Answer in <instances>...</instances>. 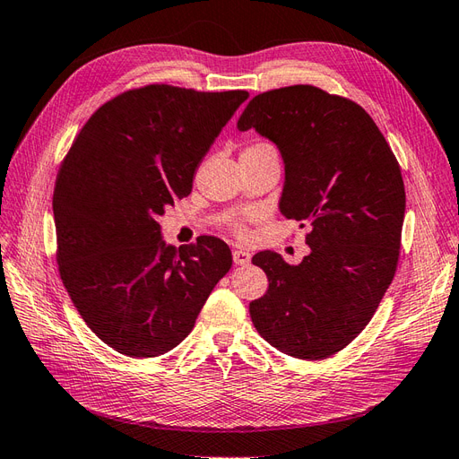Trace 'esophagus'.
Here are the masks:
<instances>
[{"label": "esophagus", "instance_id": "1", "mask_svg": "<svg viewBox=\"0 0 459 459\" xmlns=\"http://www.w3.org/2000/svg\"><path fill=\"white\" fill-rule=\"evenodd\" d=\"M233 263L238 266H247L251 263V253H247L243 249H235L233 251Z\"/></svg>", "mask_w": 459, "mask_h": 459}]
</instances>
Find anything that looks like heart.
<instances>
[{
    "label": "heart",
    "mask_w": 459,
    "mask_h": 459,
    "mask_svg": "<svg viewBox=\"0 0 459 459\" xmlns=\"http://www.w3.org/2000/svg\"><path fill=\"white\" fill-rule=\"evenodd\" d=\"M266 148H272L270 144H266V143H253V144H249L245 148V151H266ZM243 151V152H245ZM231 228H233V231L235 233H239V235H243L245 233V228H243V224L239 220H233V224H231Z\"/></svg>",
    "instance_id": "b5f03b06"
}]
</instances>
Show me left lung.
I'll return each instance as SVG.
<instances>
[{"instance_id": "obj_1", "label": "left lung", "mask_w": 459, "mask_h": 459, "mask_svg": "<svg viewBox=\"0 0 459 459\" xmlns=\"http://www.w3.org/2000/svg\"><path fill=\"white\" fill-rule=\"evenodd\" d=\"M280 148V212L308 226L301 264L263 251L253 264L268 291L253 325L281 353L318 361L351 343L373 318L398 268L405 189L390 144L367 111L313 84L255 96L238 121Z\"/></svg>"}]
</instances>
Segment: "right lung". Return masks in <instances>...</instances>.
I'll list each match as a JSON object with an SVG mask.
<instances>
[{
    "instance_id": "add662e5",
    "label": "right lung",
    "mask_w": 459,
    "mask_h": 459,
    "mask_svg": "<svg viewBox=\"0 0 459 459\" xmlns=\"http://www.w3.org/2000/svg\"><path fill=\"white\" fill-rule=\"evenodd\" d=\"M247 91L146 84L98 108L61 162L54 189L59 276L98 338L127 357H158L195 326L231 268L212 235L179 249L158 216L193 189L208 148Z\"/></svg>"
}]
</instances>
